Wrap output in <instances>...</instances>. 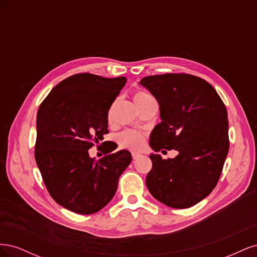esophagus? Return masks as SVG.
Segmentation results:
<instances>
[{
	"mask_svg": "<svg viewBox=\"0 0 257 257\" xmlns=\"http://www.w3.org/2000/svg\"><path fill=\"white\" fill-rule=\"evenodd\" d=\"M132 157H133L134 160H136V159L142 157V153H139V152H132Z\"/></svg>",
	"mask_w": 257,
	"mask_h": 257,
	"instance_id": "34e87169",
	"label": "esophagus"
}]
</instances>
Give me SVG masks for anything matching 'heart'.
Here are the masks:
<instances>
[{
  "label": "heart",
  "instance_id": "obj_1",
  "mask_svg": "<svg viewBox=\"0 0 257 257\" xmlns=\"http://www.w3.org/2000/svg\"><path fill=\"white\" fill-rule=\"evenodd\" d=\"M151 98L153 97L144 91H137L133 96L134 103L136 106L141 105L145 103L146 100L151 99ZM119 143L122 147L127 148V149L138 150L141 149V148H143L145 145V136L144 134L138 133V132H135V131H126V132H123L122 134H120Z\"/></svg>",
  "mask_w": 257,
  "mask_h": 257
}]
</instances>
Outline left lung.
<instances>
[{
	"label": "left lung",
	"instance_id": "obj_1",
	"mask_svg": "<svg viewBox=\"0 0 257 257\" xmlns=\"http://www.w3.org/2000/svg\"><path fill=\"white\" fill-rule=\"evenodd\" d=\"M139 84L160 106L161 123L150 135L151 149L178 151L168 160L150 154L147 188L168 207L190 208L207 197L219 181L229 148L226 108L212 85L196 76L154 75Z\"/></svg>",
	"mask_w": 257,
	"mask_h": 257
}]
</instances>
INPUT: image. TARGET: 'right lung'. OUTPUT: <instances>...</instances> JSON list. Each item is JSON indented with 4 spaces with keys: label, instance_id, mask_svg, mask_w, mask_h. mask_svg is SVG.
<instances>
[{
    "label": "right lung",
    "instance_id": "1",
    "mask_svg": "<svg viewBox=\"0 0 257 257\" xmlns=\"http://www.w3.org/2000/svg\"><path fill=\"white\" fill-rule=\"evenodd\" d=\"M125 77L76 74L54 87L38 108L35 161L57 203L91 214L112 199L131 152L108 149L98 161L89 155L108 133V110L125 85ZM107 142H104L106 144Z\"/></svg>",
    "mask_w": 257,
    "mask_h": 257
}]
</instances>
